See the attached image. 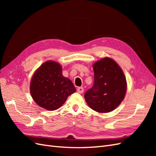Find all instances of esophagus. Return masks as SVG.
<instances>
[{"mask_svg": "<svg viewBox=\"0 0 156 156\" xmlns=\"http://www.w3.org/2000/svg\"><path fill=\"white\" fill-rule=\"evenodd\" d=\"M77 92L79 93L82 94L84 92V88H83V87H78L77 89Z\"/></svg>", "mask_w": 156, "mask_h": 156, "instance_id": "esophagus-1", "label": "esophagus"}]
</instances>
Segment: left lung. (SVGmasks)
<instances>
[{
  "mask_svg": "<svg viewBox=\"0 0 156 156\" xmlns=\"http://www.w3.org/2000/svg\"><path fill=\"white\" fill-rule=\"evenodd\" d=\"M93 86L84 94V99L92 109L108 112L119 106L126 92V81L121 68L114 60L104 58L93 66Z\"/></svg>",
  "mask_w": 156,
  "mask_h": 156,
  "instance_id": "left-lung-1",
  "label": "left lung"
}]
</instances>
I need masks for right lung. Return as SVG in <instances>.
<instances>
[{"instance_id": "add662e5", "label": "right lung", "mask_w": 156, "mask_h": 156, "mask_svg": "<svg viewBox=\"0 0 156 156\" xmlns=\"http://www.w3.org/2000/svg\"><path fill=\"white\" fill-rule=\"evenodd\" d=\"M30 90L37 104L49 111L57 109L76 91L72 82L62 75L60 65L53 61L44 63L36 71Z\"/></svg>"}]
</instances>
